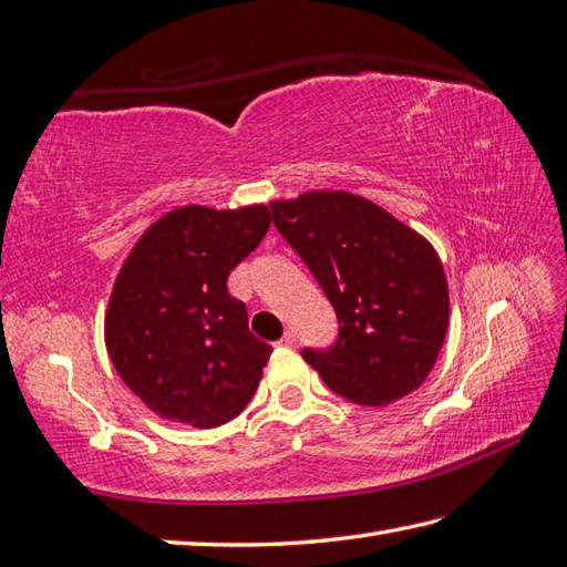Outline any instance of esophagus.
Masks as SVG:
<instances>
[{
    "instance_id": "obj_1",
    "label": "esophagus",
    "mask_w": 567,
    "mask_h": 567,
    "mask_svg": "<svg viewBox=\"0 0 567 567\" xmlns=\"http://www.w3.org/2000/svg\"><path fill=\"white\" fill-rule=\"evenodd\" d=\"M277 343H280V347H295V343H297L295 331H285V337L277 341Z\"/></svg>"
}]
</instances>
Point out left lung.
<instances>
[{
	"mask_svg": "<svg viewBox=\"0 0 567 567\" xmlns=\"http://www.w3.org/2000/svg\"><path fill=\"white\" fill-rule=\"evenodd\" d=\"M270 210L339 321L337 341L302 349V359L351 403L385 405L413 393L447 334L450 292L435 248L347 192H309Z\"/></svg>",
	"mask_w": 567,
	"mask_h": 567,
	"instance_id": "left-lung-1",
	"label": "left lung"
}]
</instances>
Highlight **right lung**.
Returning a JSON list of instances; mask_svg holds the SVG:
<instances>
[{
	"label": "right lung",
	"instance_id": "obj_1",
	"mask_svg": "<svg viewBox=\"0 0 567 567\" xmlns=\"http://www.w3.org/2000/svg\"><path fill=\"white\" fill-rule=\"evenodd\" d=\"M268 206H184L152 224L127 255L105 315L115 371L159 417L218 427L258 391L272 347L252 337L228 275L260 246Z\"/></svg>",
	"mask_w": 567,
	"mask_h": 567
}]
</instances>
